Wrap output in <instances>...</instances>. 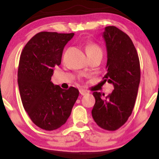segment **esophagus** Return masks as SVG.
Wrapping results in <instances>:
<instances>
[{"instance_id":"1","label":"esophagus","mask_w":159,"mask_h":159,"mask_svg":"<svg viewBox=\"0 0 159 159\" xmlns=\"http://www.w3.org/2000/svg\"><path fill=\"white\" fill-rule=\"evenodd\" d=\"M79 92H80V93H81V95H82V96H84V95L88 93V92H87V90H83V89H81V90H79Z\"/></svg>"}]
</instances>
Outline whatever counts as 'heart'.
<instances>
[{"mask_svg": "<svg viewBox=\"0 0 159 159\" xmlns=\"http://www.w3.org/2000/svg\"><path fill=\"white\" fill-rule=\"evenodd\" d=\"M86 52H87V55H91L96 53H102V50L97 45L88 44L86 46Z\"/></svg>", "mask_w": 159, "mask_h": 159, "instance_id": "b5f03b06", "label": "heart"}]
</instances>
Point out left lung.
<instances>
[{"label": "left lung", "mask_w": 159, "mask_h": 159, "mask_svg": "<svg viewBox=\"0 0 159 159\" xmlns=\"http://www.w3.org/2000/svg\"><path fill=\"white\" fill-rule=\"evenodd\" d=\"M102 36L107 49V73L104 81L114 85L107 96L99 92L93 95L96 99L92 116L102 129L115 131L125 124L132 114L140 80V61L132 39L114 26L105 28Z\"/></svg>", "instance_id": "1"}]
</instances>
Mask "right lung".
Masks as SVG:
<instances>
[{
  "label": "right lung",
  "instance_id": "obj_1",
  "mask_svg": "<svg viewBox=\"0 0 159 159\" xmlns=\"http://www.w3.org/2000/svg\"><path fill=\"white\" fill-rule=\"evenodd\" d=\"M74 34L40 32L28 41L20 57L18 84L25 110L32 122L47 131L66 123L79 95L71 87L63 90L51 81L61 65L65 45Z\"/></svg>",
  "mask_w": 159,
  "mask_h": 159
}]
</instances>
